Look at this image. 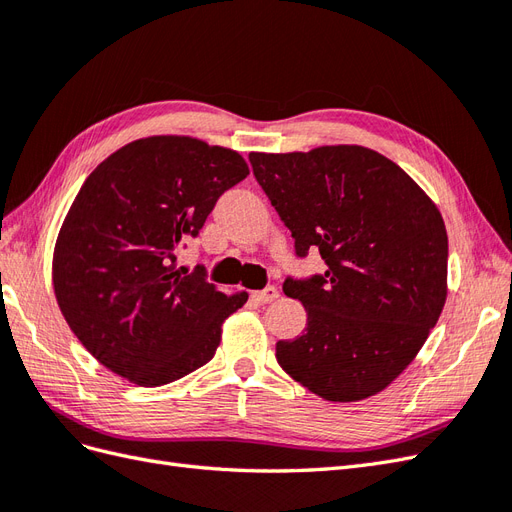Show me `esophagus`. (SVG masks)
<instances>
[{
  "label": "esophagus",
  "instance_id": "1",
  "mask_svg": "<svg viewBox=\"0 0 512 512\" xmlns=\"http://www.w3.org/2000/svg\"><path fill=\"white\" fill-rule=\"evenodd\" d=\"M252 297H254L258 303H271V301H275L277 297H280V290H277L275 286H267L265 290L252 292Z\"/></svg>",
  "mask_w": 512,
  "mask_h": 512
}]
</instances>
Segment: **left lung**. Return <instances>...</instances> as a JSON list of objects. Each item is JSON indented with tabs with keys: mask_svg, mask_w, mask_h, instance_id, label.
<instances>
[{
	"mask_svg": "<svg viewBox=\"0 0 512 512\" xmlns=\"http://www.w3.org/2000/svg\"><path fill=\"white\" fill-rule=\"evenodd\" d=\"M297 256L318 247L324 275L288 280L305 333L277 363L329 401L384 391L423 348L446 301L448 237L433 200L395 162L361 145L250 153Z\"/></svg>",
	"mask_w": 512,
	"mask_h": 512,
	"instance_id": "8db88e82",
	"label": "left lung"
}]
</instances>
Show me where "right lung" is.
Masks as SVG:
<instances>
[{
	"instance_id": "obj_1",
	"label": "right lung",
	"mask_w": 512,
	"mask_h": 512,
	"mask_svg": "<svg viewBox=\"0 0 512 512\" xmlns=\"http://www.w3.org/2000/svg\"><path fill=\"white\" fill-rule=\"evenodd\" d=\"M247 175L237 151L168 134L128 143L85 179L55 241L53 288L106 369L162 386L213 359L247 292H220L177 252Z\"/></svg>"
}]
</instances>
